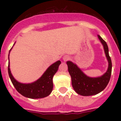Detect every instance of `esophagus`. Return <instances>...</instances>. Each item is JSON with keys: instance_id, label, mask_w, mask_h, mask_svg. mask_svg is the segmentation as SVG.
I'll use <instances>...</instances> for the list:
<instances>
[{"instance_id": "esophagus-1", "label": "esophagus", "mask_w": 121, "mask_h": 121, "mask_svg": "<svg viewBox=\"0 0 121 121\" xmlns=\"http://www.w3.org/2000/svg\"><path fill=\"white\" fill-rule=\"evenodd\" d=\"M68 59H70V56L68 55H65L63 57V60L64 61H67Z\"/></svg>"}]
</instances>
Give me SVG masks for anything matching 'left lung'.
I'll return each instance as SVG.
<instances>
[{"instance_id": "left-lung-1", "label": "left lung", "mask_w": 121, "mask_h": 121, "mask_svg": "<svg viewBox=\"0 0 121 121\" xmlns=\"http://www.w3.org/2000/svg\"><path fill=\"white\" fill-rule=\"evenodd\" d=\"M98 38L103 45L108 67L107 71L103 75L98 78H90L85 75L75 64L67 61L68 72L71 78V83L74 90L78 94L84 96L97 95L105 89L108 84L112 74V60L108 54V48L106 42L99 35Z\"/></svg>"}]
</instances>
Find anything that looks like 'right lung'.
<instances>
[{"label":"right lung","instance_id":"right-lung-1","mask_svg":"<svg viewBox=\"0 0 121 121\" xmlns=\"http://www.w3.org/2000/svg\"><path fill=\"white\" fill-rule=\"evenodd\" d=\"M60 64L61 62L60 60L54 62L47 68L39 79L31 84H22L15 79L11 73L9 62H8V74L15 88L22 96L31 99L43 98L50 95L53 90V76L57 72Z\"/></svg>","mask_w":121,"mask_h":121}]
</instances>
